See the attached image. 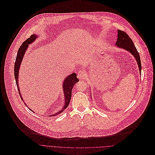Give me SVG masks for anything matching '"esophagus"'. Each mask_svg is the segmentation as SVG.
Returning <instances> with one entry per match:
<instances>
[{
	"label": "esophagus",
	"instance_id": "esophagus-1",
	"mask_svg": "<svg viewBox=\"0 0 155 155\" xmlns=\"http://www.w3.org/2000/svg\"><path fill=\"white\" fill-rule=\"evenodd\" d=\"M85 76H86V73L85 71H79L78 74V79H79L80 80H84L85 79Z\"/></svg>",
	"mask_w": 155,
	"mask_h": 155
}]
</instances>
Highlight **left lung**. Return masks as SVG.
<instances>
[{"label":"left lung","instance_id":"obj_1","mask_svg":"<svg viewBox=\"0 0 155 155\" xmlns=\"http://www.w3.org/2000/svg\"><path fill=\"white\" fill-rule=\"evenodd\" d=\"M115 45L117 46V47L119 48L125 49L130 52L131 54H132L134 57L138 65L139 73L141 74L142 67H141L140 55L131 38L125 32H123V31H121L120 30H118L117 40Z\"/></svg>","mask_w":155,"mask_h":155}]
</instances>
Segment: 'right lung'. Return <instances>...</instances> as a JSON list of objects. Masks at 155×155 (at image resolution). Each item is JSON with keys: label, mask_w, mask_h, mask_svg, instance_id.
Returning a JSON list of instances; mask_svg holds the SVG:
<instances>
[{"label": "right lung", "mask_w": 155, "mask_h": 155, "mask_svg": "<svg viewBox=\"0 0 155 155\" xmlns=\"http://www.w3.org/2000/svg\"><path fill=\"white\" fill-rule=\"evenodd\" d=\"M38 38L37 35L36 34H34L30 36V38H28V39H27L22 44V45L20 46V48L18 49V54H17V56H16V61L15 64V67H14V73H15V80H16V85L18 87V90L19 91V94L21 98V100H23V98L22 97V95L21 94V92L19 90V84H18V78H19V68L21 65V62L22 58L24 56V54L25 53V51H27L28 45L32 44L33 42H34L36 39ZM78 82H79V79L77 78L76 74L75 73H73L71 74H70L69 76H68L67 77H66V78L64 79L63 84H62V88H63V91H64V105L61 108V109L60 110H59L58 112H56L54 114H52L50 115L49 117H52V116H55L60 113L62 112L68 106L70 100H71V93H72V89L74 87V85H75L76 83H77ZM24 104H25V106H27V104L24 103ZM27 107H28L27 106ZM30 110H31L30 108H28ZM33 112V110H32Z\"/></svg>", "instance_id": "1"}]
</instances>
